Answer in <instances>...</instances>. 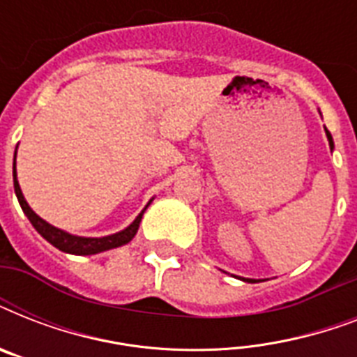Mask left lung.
<instances>
[{"instance_id": "1", "label": "left lung", "mask_w": 357, "mask_h": 357, "mask_svg": "<svg viewBox=\"0 0 357 357\" xmlns=\"http://www.w3.org/2000/svg\"><path fill=\"white\" fill-rule=\"evenodd\" d=\"M324 129H326V128H324ZM326 137H328V140H330V148H332L333 140H332V135H330V131H328V129H326ZM244 282H255V280H244Z\"/></svg>"}]
</instances>
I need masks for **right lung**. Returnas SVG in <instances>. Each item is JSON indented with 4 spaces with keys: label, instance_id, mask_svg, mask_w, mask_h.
<instances>
[{
    "label": "right lung",
    "instance_id": "right-lung-1",
    "mask_svg": "<svg viewBox=\"0 0 357 357\" xmlns=\"http://www.w3.org/2000/svg\"><path fill=\"white\" fill-rule=\"evenodd\" d=\"M16 159V155H14ZM14 192L18 196V202L24 213L29 218V222L35 226V229L42 237L46 238L47 243H52L55 248L63 250L66 254H75V255H92V254H100V252H105V250L111 248H119L122 244H128L131 238L135 237L137 229H139L140 218H142V213L139 217L135 218L133 224H129L128 228L123 231H119L114 235H107V237H100V238H91V237H75V235H70L63 229L55 228L52 224H47L46 220H42L38 215H36L25 202L24 195H22V189H20L18 179H16V162H14Z\"/></svg>",
    "mask_w": 357,
    "mask_h": 357
}]
</instances>
